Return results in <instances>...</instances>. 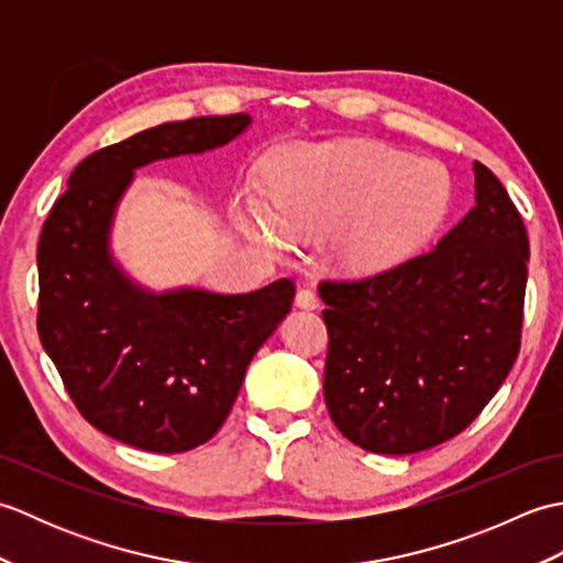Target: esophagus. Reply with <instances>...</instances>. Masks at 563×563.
<instances>
[{
  "instance_id": "esophagus-1",
  "label": "esophagus",
  "mask_w": 563,
  "mask_h": 563,
  "mask_svg": "<svg viewBox=\"0 0 563 563\" xmlns=\"http://www.w3.org/2000/svg\"><path fill=\"white\" fill-rule=\"evenodd\" d=\"M295 305L302 307V309H317L319 307V297H317L314 290L302 288V290H297V295H295Z\"/></svg>"
}]
</instances>
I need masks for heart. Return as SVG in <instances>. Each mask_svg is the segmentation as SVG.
Returning a JSON list of instances; mask_svg holds the SVG:
<instances>
[{"instance_id":"heart-1","label":"heart","mask_w":563,"mask_h":563,"mask_svg":"<svg viewBox=\"0 0 563 563\" xmlns=\"http://www.w3.org/2000/svg\"><path fill=\"white\" fill-rule=\"evenodd\" d=\"M271 208L254 196L234 202V220L266 251L290 239L329 234L333 266L369 275L413 258L445 222L450 174L430 159L373 140L290 145L273 157Z\"/></svg>"}]
</instances>
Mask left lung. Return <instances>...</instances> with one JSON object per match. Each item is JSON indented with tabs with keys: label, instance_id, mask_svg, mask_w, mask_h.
<instances>
[{
	"label": "left lung",
	"instance_id": "obj_1",
	"mask_svg": "<svg viewBox=\"0 0 563 563\" xmlns=\"http://www.w3.org/2000/svg\"><path fill=\"white\" fill-rule=\"evenodd\" d=\"M476 206L428 254L363 280H324V399L355 445L411 454L454 438L520 351L530 244L518 208L474 162Z\"/></svg>",
	"mask_w": 563,
	"mask_h": 563
}]
</instances>
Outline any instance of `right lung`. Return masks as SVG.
Instances as JSON below:
<instances>
[{
	"label": "right lung",
	"instance_id": "1",
	"mask_svg": "<svg viewBox=\"0 0 563 563\" xmlns=\"http://www.w3.org/2000/svg\"><path fill=\"white\" fill-rule=\"evenodd\" d=\"M249 123L246 113L190 118L93 152L43 224L41 343L79 413L125 445L172 454L208 442L251 357L292 307L288 278L244 295L152 292L111 256L115 208L135 169L222 147Z\"/></svg>",
	"mask_w": 563,
	"mask_h": 563
}]
</instances>
